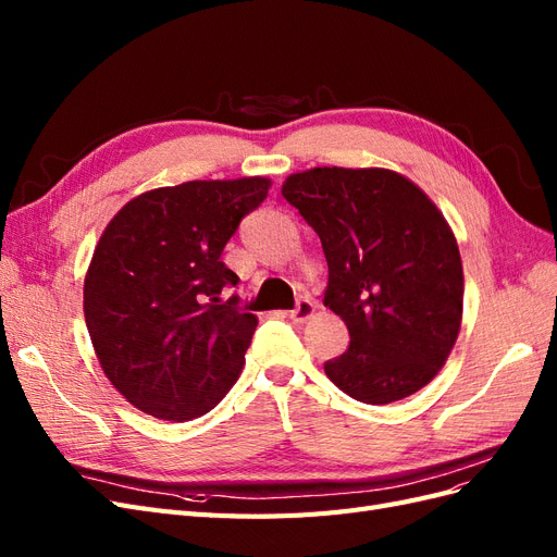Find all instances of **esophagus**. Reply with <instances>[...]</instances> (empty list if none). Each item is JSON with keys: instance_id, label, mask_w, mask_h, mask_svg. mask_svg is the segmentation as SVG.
I'll return each mask as SVG.
<instances>
[{"instance_id": "34e87169", "label": "esophagus", "mask_w": 557, "mask_h": 557, "mask_svg": "<svg viewBox=\"0 0 557 557\" xmlns=\"http://www.w3.org/2000/svg\"><path fill=\"white\" fill-rule=\"evenodd\" d=\"M313 311H315V305L311 299H299L297 307L288 313V318L293 323H307V320L313 315Z\"/></svg>"}]
</instances>
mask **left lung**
<instances>
[{
  "label": "left lung",
  "mask_w": 557,
  "mask_h": 557,
  "mask_svg": "<svg viewBox=\"0 0 557 557\" xmlns=\"http://www.w3.org/2000/svg\"><path fill=\"white\" fill-rule=\"evenodd\" d=\"M281 195L320 237L325 307L350 334L327 379L364 404H391L425 387L458 339L465 276L444 213L393 170L313 166Z\"/></svg>",
  "instance_id": "1"
}]
</instances>
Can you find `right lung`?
Returning <instances> with one entry per match:
<instances>
[{
    "mask_svg": "<svg viewBox=\"0 0 557 557\" xmlns=\"http://www.w3.org/2000/svg\"><path fill=\"white\" fill-rule=\"evenodd\" d=\"M272 181H188L129 199L99 237L83 313L107 379L132 407L185 423L237 383L258 318L221 299V260Z\"/></svg>",
    "mask_w": 557,
    "mask_h": 557,
    "instance_id": "1",
    "label": "right lung"
}]
</instances>
